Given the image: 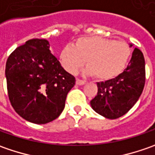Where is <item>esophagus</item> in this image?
Instances as JSON below:
<instances>
[{
  "mask_svg": "<svg viewBox=\"0 0 155 155\" xmlns=\"http://www.w3.org/2000/svg\"><path fill=\"white\" fill-rule=\"evenodd\" d=\"M85 84V81L80 80V79H77L76 80V84L77 85H84Z\"/></svg>",
  "mask_w": 155,
  "mask_h": 155,
  "instance_id": "1",
  "label": "esophagus"
}]
</instances>
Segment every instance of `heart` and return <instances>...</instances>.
Here are the masks:
<instances>
[{
    "label": "heart",
    "mask_w": 155,
    "mask_h": 155,
    "mask_svg": "<svg viewBox=\"0 0 155 155\" xmlns=\"http://www.w3.org/2000/svg\"><path fill=\"white\" fill-rule=\"evenodd\" d=\"M131 49L122 41L85 36L77 39L75 45H65L60 51V62L70 73H75L86 60L87 74L98 80H110L122 73L128 64Z\"/></svg>",
    "instance_id": "obj_1"
}]
</instances>
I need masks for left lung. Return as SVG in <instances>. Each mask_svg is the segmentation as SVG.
<instances>
[{"label": "left lung", "mask_w": 155, "mask_h": 155, "mask_svg": "<svg viewBox=\"0 0 155 155\" xmlns=\"http://www.w3.org/2000/svg\"><path fill=\"white\" fill-rule=\"evenodd\" d=\"M129 47L134 46L128 44ZM145 84V60L142 52L134 48L131 59L119 76L97 83V95L91 106L99 115L116 119L125 115L140 97Z\"/></svg>", "instance_id": "1"}]
</instances>
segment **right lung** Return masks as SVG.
Here are the masks:
<instances>
[{"label": "right lung", "instance_id": "obj_1", "mask_svg": "<svg viewBox=\"0 0 155 155\" xmlns=\"http://www.w3.org/2000/svg\"><path fill=\"white\" fill-rule=\"evenodd\" d=\"M5 76L10 103L28 122L45 124L58 118L76 79L51 54L46 39L27 40L8 57Z\"/></svg>", "mask_w": 155, "mask_h": 155}]
</instances>
